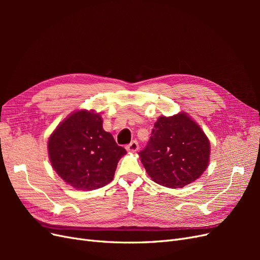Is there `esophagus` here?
Segmentation results:
<instances>
[{"label": "esophagus", "instance_id": "34e87169", "mask_svg": "<svg viewBox=\"0 0 260 260\" xmlns=\"http://www.w3.org/2000/svg\"><path fill=\"white\" fill-rule=\"evenodd\" d=\"M139 149V143L137 141H132V142L127 146V151L131 152V153H135Z\"/></svg>", "mask_w": 260, "mask_h": 260}]
</instances>
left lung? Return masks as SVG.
<instances>
[{"label":"left lung","instance_id":"obj_1","mask_svg":"<svg viewBox=\"0 0 260 260\" xmlns=\"http://www.w3.org/2000/svg\"><path fill=\"white\" fill-rule=\"evenodd\" d=\"M139 155L154 182L183 187L207 169L210 142L200 125L181 112L157 119L147 146Z\"/></svg>","mask_w":260,"mask_h":260}]
</instances>
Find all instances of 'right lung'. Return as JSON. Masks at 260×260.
I'll use <instances>...</instances> for the list:
<instances>
[{
  "label": "right lung",
  "mask_w": 260,
  "mask_h": 260,
  "mask_svg": "<svg viewBox=\"0 0 260 260\" xmlns=\"http://www.w3.org/2000/svg\"><path fill=\"white\" fill-rule=\"evenodd\" d=\"M53 169L76 190L103 187L114 179L117 164L127 153L103 129V119L94 111L70 114L53 131L48 142Z\"/></svg>",
  "instance_id": "1"
}]
</instances>
